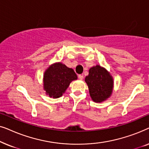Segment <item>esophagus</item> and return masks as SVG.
I'll return each instance as SVG.
<instances>
[{
  "mask_svg": "<svg viewBox=\"0 0 149 149\" xmlns=\"http://www.w3.org/2000/svg\"><path fill=\"white\" fill-rule=\"evenodd\" d=\"M78 77H79V79H80V80H83V78H84V77H83V74H79V76H78Z\"/></svg>",
  "mask_w": 149,
  "mask_h": 149,
  "instance_id": "esophagus-1",
  "label": "esophagus"
}]
</instances>
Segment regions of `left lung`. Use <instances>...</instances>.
Returning a JSON list of instances; mask_svg holds the SVG:
<instances>
[{"label": "left lung", "mask_w": 149, "mask_h": 149, "mask_svg": "<svg viewBox=\"0 0 149 149\" xmlns=\"http://www.w3.org/2000/svg\"><path fill=\"white\" fill-rule=\"evenodd\" d=\"M85 81L88 85L91 99L95 102H101L111 95L113 78L105 68L99 65L89 69V75L85 77Z\"/></svg>", "instance_id": "8db88e82"}]
</instances>
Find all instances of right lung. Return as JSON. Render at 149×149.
I'll return each mask as SVG.
<instances>
[{"instance_id":"right-lung-1","label":"right lung","mask_w":149,"mask_h":149,"mask_svg":"<svg viewBox=\"0 0 149 149\" xmlns=\"http://www.w3.org/2000/svg\"><path fill=\"white\" fill-rule=\"evenodd\" d=\"M77 79L73 69L62 63H56L45 71L44 74V89L49 97L58 98L62 95L71 81Z\"/></svg>"}]
</instances>
